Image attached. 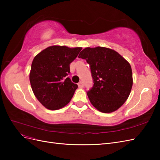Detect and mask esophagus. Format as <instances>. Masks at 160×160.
Here are the masks:
<instances>
[{"mask_svg": "<svg viewBox=\"0 0 160 160\" xmlns=\"http://www.w3.org/2000/svg\"><path fill=\"white\" fill-rule=\"evenodd\" d=\"M78 86H79V88H83V83L82 81H80L79 83H78Z\"/></svg>", "mask_w": 160, "mask_h": 160, "instance_id": "1", "label": "esophagus"}]
</instances>
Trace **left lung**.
Returning a JSON list of instances; mask_svg holds the SVG:
<instances>
[{
  "label": "left lung",
  "mask_w": 160,
  "mask_h": 160,
  "mask_svg": "<svg viewBox=\"0 0 160 160\" xmlns=\"http://www.w3.org/2000/svg\"><path fill=\"white\" fill-rule=\"evenodd\" d=\"M78 57L85 59L90 65L94 83L87 94L91 104L105 113L118 109L132 90L130 64L118 52L103 47H87Z\"/></svg>",
  "instance_id": "8db88e82"
}]
</instances>
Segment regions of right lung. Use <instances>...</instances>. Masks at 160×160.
<instances>
[{
  "label": "right lung",
  "instance_id": "obj_1",
  "mask_svg": "<svg viewBox=\"0 0 160 160\" xmlns=\"http://www.w3.org/2000/svg\"><path fill=\"white\" fill-rule=\"evenodd\" d=\"M82 49L54 45L37 55L32 62L29 79L37 99L47 109L57 110L69 103L78 85L69 77V65Z\"/></svg>",
  "mask_w": 160,
  "mask_h": 160
}]
</instances>
